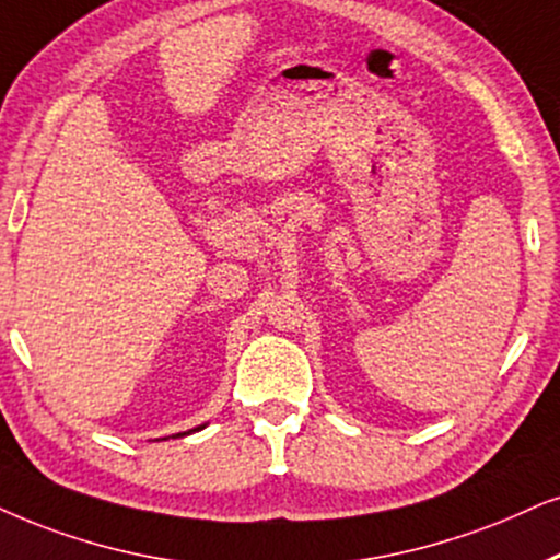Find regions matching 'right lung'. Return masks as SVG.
<instances>
[{"label": "right lung", "mask_w": 560, "mask_h": 560, "mask_svg": "<svg viewBox=\"0 0 560 560\" xmlns=\"http://www.w3.org/2000/svg\"><path fill=\"white\" fill-rule=\"evenodd\" d=\"M203 427H207V423H201V427H196V429H190V431H201ZM190 431H180V434H173V439H175V436H186V434H190ZM165 439H167V436H165Z\"/></svg>", "instance_id": "1"}]
</instances>
